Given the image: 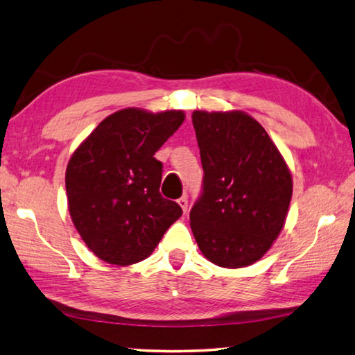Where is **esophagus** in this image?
<instances>
[{
	"label": "esophagus",
	"instance_id": "esophagus-1",
	"mask_svg": "<svg viewBox=\"0 0 355 355\" xmlns=\"http://www.w3.org/2000/svg\"><path fill=\"white\" fill-rule=\"evenodd\" d=\"M178 204L180 205V209H182V211L187 213V209H189V198H187V195H184L182 198H180L178 200Z\"/></svg>",
	"mask_w": 355,
	"mask_h": 355
}]
</instances>
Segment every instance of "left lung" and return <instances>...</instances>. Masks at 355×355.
Instances as JSON below:
<instances>
[{"mask_svg":"<svg viewBox=\"0 0 355 355\" xmlns=\"http://www.w3.org/2000/svg\"><path fill=\"white\" fill-rule=\"evenodd\" d=\"M204 168L190 225L202 255L239 269L266 255L282 233L292 175L266 130L244 111H193Z\"/></svg>","mask_w":355,"mask_h":355,"instance_id":"obj_1","label":"left lung"}]
</instances>
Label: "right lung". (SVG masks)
Here are the masks:
<instances>
[{
	"instance_id": "1",
	"label": "right lung",
	"mask_w": 355,
	"mask_h": 355,
	"mask_svg": "<svg viewBox=\"0 0 355 355\" xmlns=\"http://www.w3.org/2000/svg\"><path fill=\"white\" fill-rule=\"evenodd\" d=\"M184 111L125 108L103 119L66 166L73 225L88 249L108 264L148 258L182 209L159 193L156 151L175 135Z\"/></svg>"
}]
</instances>
